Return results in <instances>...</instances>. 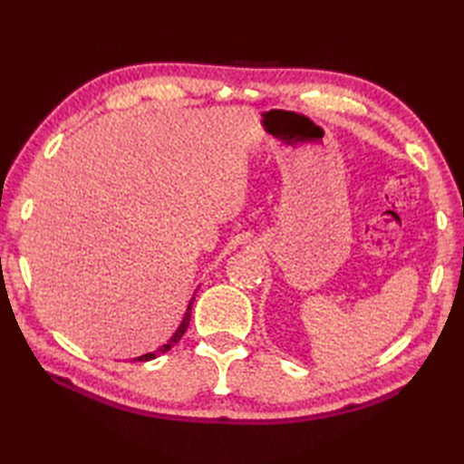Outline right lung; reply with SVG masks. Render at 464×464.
<instances>
[{
	"label": "right lung",
	"instance_id": "add662e5",
	"mask_svg": "<svg viewBox=\"0 0 464 464\" xmlns=\"http://www.w3.org/2000/svg\"><path fill=\"white\" fill-rule=\"evenodd\" d=\"M194 300V297H192ZM192 300H190V304H188V307H187V314H184V319H182V324L179 325V329L177 332H174V335L169 339L167 343L164 345H160L157 352H152V353H145V355H140V357H135V362H150V359H154L157 355H160V353H167L169 349H172L174 345H177L179 342H180V337L187 334V329H188V324H190V312H192Z\"/></svg>",
	"mask_w": 464,
	"mask_h": 464
}]
</instances>
